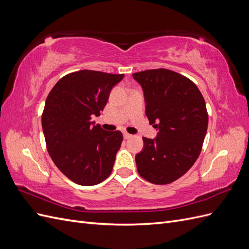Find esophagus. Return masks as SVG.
I'll list each match as a JSON object with an SVG mask.
<instances>
[{"instance_id":"34e87169","label":"esophagus","mask_w":249,"mask_h":249,"mask_svg":"<svg viewBox=\"0 0 249 249\" xmlns=\"http://www.w3.org/2000/svg\"><path fill=\"white\" fill-rule=\"evenodd\" d=\"M131 137H132V135H131V134L126 133V132H124V139H130Z\"/></svg>"}]
</instances>
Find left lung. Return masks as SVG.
Listing matches in <instances>:
<instances>
[{
	"instance_id": "8db88e82",
	"label": "left lung",
	"mask_w": 249,
	"mask_h": 249,
	"mask_svg": "<svg viewBox=\"0 0 249 249\" xmlns=\"http://www.w3.org/2000/svg\"><path fill=\"white\" fill-rule=\"evenodd\" d=\"M142 87L145 114L158 130L143 137L135 156L139 175L156 185L179 178L197 160L208 129V112L199 89L188 78L165 69L133 73Z\"/></svg>"
}]
</instances>
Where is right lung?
I'll use <instances>...</instances> for the list:
<instances>
[{
  "label": "right lung",
  "instance_id": "right-lung-1",
  "mask_svg": "<svg viewBox=\"0 0 249 249\" xmlns=\"http://www.w3.org/2000/svg\"><path fill=\"white\" fill-rule=\"evenodd\" d=\"M124 77L80 71L60 79L47 97L41 124L49 155L76 184H100L112 172L123 134L105 131L91 118L101 115L112 88Z\"/></svg>",
  "mask_w": 249,
  "mask_h": 249
}]
</instances>
